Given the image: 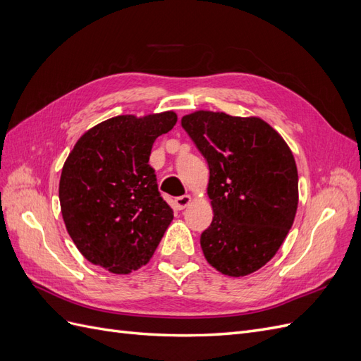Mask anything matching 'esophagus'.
Masks as SVG:
<instances>
[{
	"instance_id": "34e87169",
	"label": "esophagus",
	"mask_w": 361,
	"mask_h": 361,
	"mask_svg": "<svg viewBox=\"0 0 361 361\" xmlns=\"http://www.w3.org/2000/svg\"><path fill=\"white\" fill-rule=\"evenodd\" d=\"M190 203H191V197H190V195H180V197L174 199V204H176V207H178L179 211L185 209V207H187Z\"/></svg>"
}]
</instances>
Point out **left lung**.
<instances>
[{
    "instance_id": "8db88e82",
    "label": "left lung",
    "mask_w": 361,
    "mask_h": 361,
    "mask_svg": "<svg viewBox=\"0 0 361 361\" xmlns=\"http://www.w3.org/2000/svg\"><path fill=\"white\" fill-rule=\"evenodd\" d=\"M182 128L209 167L214 218L203 255L226 276L251 274L285 241L298 206V173L288 145L257 117L197 111Z\"/></svg>"
}]
</instances>
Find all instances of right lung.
<instances>
[{
    "label": "right lung",
    "instance_id": "add662e5",
    "mask_svg": "<svg viewBox=\"0 0 361 361\" xmlns=\"http://www.w3.org/2000/svg\"><path fill=\"white\" fill-rule=\"evenodd\" d=\"M173 111L117 116L76 141L60 178L68 233L93 265L128 274L146 265L173 220L149 166L154 141L176 125Z\"/></svg>",
    "mask_w": 361,
    "mask_h": 361
}]
</instances>
